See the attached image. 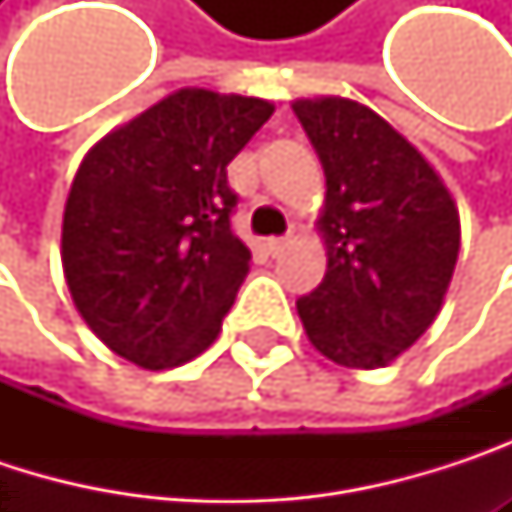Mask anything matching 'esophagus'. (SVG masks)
<instances>
[{
	"label": "esophagus",
	"instance_id": "1",
	"mask_svg": "<svg viewBox=\"0 0 512 512\" xmlns=\"http://www.w3.org/2000/svg\"><path fill=\"white\" fill-rule=\"evenodd\" d=\"M287 246H290V240H287V237H269V240H266V252H269L272 257L281 255Z\"/></svg>",
	"mask_w": 512,
	"mask_h": 512
}]
</instances>
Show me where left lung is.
Returning a JSON list of instances; mask_svg holds the SVG:
<instances>
[{"label": "left lung", "instance_id": "1", "mask_svg": "<svg viewBox=\"0 0 512 512\" xmlns=\"http://www.w3.org/2000/svg\"><path fill=\"white\" fill-rule=\"evenodd\" d=\"M326 171L320 231L329 266L296 299L308 341L344 367H385L436 320L460 255V213L385 118L344 100H296Z\"/></svg>", "mask_w": 512, "mask_h": 512}]
</instances>
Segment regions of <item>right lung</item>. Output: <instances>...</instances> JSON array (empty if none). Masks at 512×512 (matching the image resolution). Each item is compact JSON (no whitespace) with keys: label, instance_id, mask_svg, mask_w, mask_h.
Returning a JSON list of instances; mask_svg holds the SVG:
<instances>
[{"label":"right lung","instance_id":"obj_1","mask_svg":"<svg viewBox=\"0 0 512 512\" xmlns=\"http://www.w3.org/2000/svg\"><path fill=\"white\" fill-rule=\"evenodd\" d=\"M269 115L257 97L183 88L85 154L61 263L76 311L112 353L165 370L216 341L252 260L231 231L228 162Z\"/></svg>","mask_w":512,"mask_h":512}]
</instances>
